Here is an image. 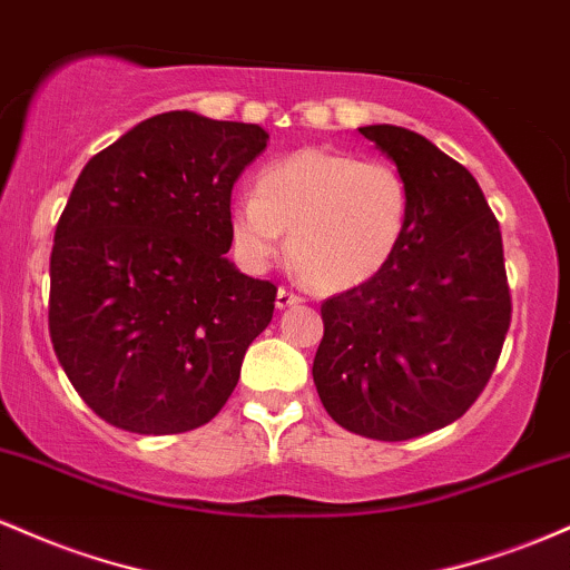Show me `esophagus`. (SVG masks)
Returning <instances> with one entry per match:
<instances>
[{"mask_svg":"<svg viewBox=\"0 0 570 570\" xmlns=\"http://www.w3.org/2000/svg\"><path fill=\"white\" fill-rule=\"evenodd\" d=\"M304 298L298 296V293H293V291H287V287H279L277 291V309H285V306H293V304H302Z\"/></svg>","mask_w":570,"mask_h":570,"instance_id":"1","label":"esophagus"}]
</instances>
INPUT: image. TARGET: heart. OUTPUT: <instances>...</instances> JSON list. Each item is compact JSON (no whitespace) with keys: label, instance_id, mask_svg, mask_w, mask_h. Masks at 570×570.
<instances>
[{"label":"heart","instance_id":"b5f03b06","mask_svg":"<svg viewBox=\"0 0 570 570\" xmlns=\"http://www.w3.org/2000/svg\"><path fill=\"white\" fill-rule=\"evenodd\" d=\"M412 190L395 166L353 153L304 147L268 161L253 194L228 213L236 258L266 268L283 247L317 291L338 293L374 277L404 239Z\"/></svg>","mask_w":570,"mask_h":570}]
</instances>
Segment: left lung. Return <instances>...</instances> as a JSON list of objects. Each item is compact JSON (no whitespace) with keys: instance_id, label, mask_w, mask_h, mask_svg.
<instances>
[{"instance_id":"8db88e82","label":"left lung","mask_w":570,"mask_h":570,"mask_svg":"<svg viewBox=\"0 0 570 570\" xmlns=\"http://www.w3.org/2000/svg\"><path fill=\"white\" fill-rule=\"evenodd\" d=\"M404 175L412 213L374 277L323 302L312 376L325 412L366 439L455 423L488 385L511 320L503 242L463 164L401 126H363Z\"/></svg>"}]
</instances>
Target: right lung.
Listing matches in <instances>:
<instances>
[{"label": "right lung", "mask_w": 570, "mask_h": 570, "mask_svg": "<svg viewBox=\"0 0 570 570\" xmlns=\"http://www.w3.org/2000/svg\"><path fill=\"white\" fill-rule=\"evenodd\" d=\"M266 142L255 124L171 110L82 166L53 236L48 325L110 425L194 431L234 393L277 296L226 258L234 183Z\"/></svg>", "instance_id": "1"}]
</instances>
